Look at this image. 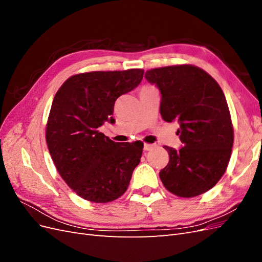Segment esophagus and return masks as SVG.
Returning <instances> with one entry per match:
<instances>
[{"mask_svg":"<svg viewBox=\"0 0 262 262\" xmlns=\"http://www.w3.org/2000/svg\"><path fill=\"white\" fill-rule=\"evenodd\" d=\"M154 147H155V144H149V143L144 144V149L145 150H150V149H153Z\"/></svg>","mask_w":262,"mask_h":262,"instance_id":"1","label":"esophagus"}]
</instances>
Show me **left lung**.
I'll use <instances>...</instances> for the list:
<instances>
[{
	"label": "left lung",
	"mask_w": 262,
	"mask_h": 262,
	"mask_svg": "<svg viewBox=\"0 0 262 262\" xmlns=\"http://www.w3.org/2000/svg\"><path fill=\"white\" fill-rule=\"evenodd\" d=\"M161 91V115L178 120L179 150L164 146L169 162L160 178L169 192L193 198L207 192L224 175L231 158L234 129L225 95L204 70L179 64L146 71Z\"/></svg>",
	"instance_id": "1"
}]
</instances>
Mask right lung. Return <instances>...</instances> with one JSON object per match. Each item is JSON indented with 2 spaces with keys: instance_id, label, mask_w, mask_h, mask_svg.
<instances>
[{
  "instance_id": "1",
  "label": "right lung",
  "mask_w": 262,
  "mask_h": 262,
  "mask_svg": "<svg viewBox=\"0 0 262 262\" xmlns=\"http://www.w3.org/2000/svg\"><path fill=\"white\" fill-rule=\"evenodd\" d=\"M144 71H94L69 77L53 98L46 141L67 185L83 199L112 202L129 187L143 143H118L98 131L114 123L117 98L141 83Z\"/></svg>"
}]
</instances>
